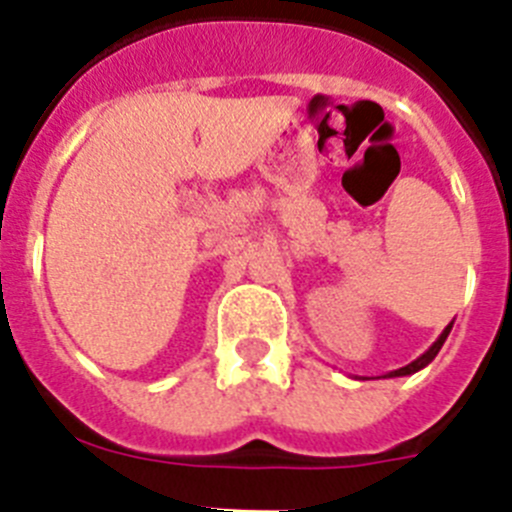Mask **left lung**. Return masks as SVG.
<instances>
[{
    "instance_id": "obj_1",
    "label": "left lung",
    "mask_w": 512,
    "mask_h": 512,
    "mask_svg": "<svg viewBox=\"0 0 512 512\" xmlns=\"http://www.w3.org/2000/svg\"><path fill=\"white\" fill-rule=\"evenodd\" d=\"M451 325H454V323H449V325H446V328H443V333H441V336H438V341L433 343V346L428 348V351H425L423 356H418V359H415V361H410L408 366H402V369H395V372H390V374H387V377H408V374H415V372H420V369H423V366H428V364H431V361L436 359V354H438V351H441L443 341H446V338H449V333H451Z\"/></svg>"
}]
</instances>
